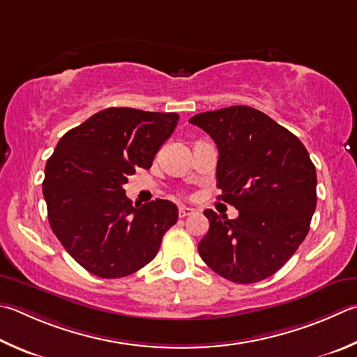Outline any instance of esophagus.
Here are the masks:
<instances>
[{
    "mask_svg": "<svg viewBox=\"0 0 357 357\" xmlns=\"http://www.w3.org/2000/svg\"><path fill=\"white\" fill-rule=\"evenodd\" d=\"M193 211L192 207H187V206H179V217L184 218V217H189V215H193Z\"/></svg>",
    "mask_w": 357,
    "mask_h": 357,
    "instance_id": "esophagus-1",
    "label": "esophagus"
}]
</instances>
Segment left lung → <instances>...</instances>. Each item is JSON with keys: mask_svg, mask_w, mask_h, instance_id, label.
<instances>
[{"mask_svg": "<svg viewBox=\"0 0 357 357\" xmlns=\"http://www.w3.org/2000/svg\"><path fill=\"white\" fill-rule=\"evenodd\" d=\"M218 148L217 187L238 217L206 209L209 231L198 243L203 261L237 284L276 273L306 238L317 206V173L296 135L248 106L189 120Z\"/></svg>", "mask_w": 357, "mask_h": 357, "instance_id": "1", "label": "left lung"}]
</instances>
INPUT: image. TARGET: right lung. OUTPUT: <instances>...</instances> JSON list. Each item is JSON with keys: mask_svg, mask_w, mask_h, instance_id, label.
<instances>
[{"mask_svg": "<svg viewBox=\"0 0 357 357\" xmlns=\"http://www.w3.org/2000/svg\"><path fill=\"white\" fill-rule=\"evenodd\" d=\"M179 115L109 107L62 135L45 167L50 226L63 248L90 273L106 280L132 275L158 255L178 222L168 199L135 206L123 184L150 168Z\"/></svg>", "mask_w": 357, "mask_h": 357, "instance_id": "right-lung-1", "label": "right lung"}]
</instances>
